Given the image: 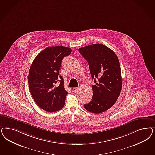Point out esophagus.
I'll return each instance as SVG.
<instances>
[{
	"instance_id": "1",
	"label": "esophagus",
	"mask_w": 155,
	"mask_h": 155,
	"mask_svg": "<svg viewBox=\"0 0 155 155\" xmlns=\"http://www.w3.org/2000/svg\"><path fill=\"white\" fill-rule=\"evenodd\" d=\"M78 90H79V88H77V87H75V88H72V92H76L78 91Z\"/></svg>"
}]
</instances>
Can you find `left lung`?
<instances>
[{"label":"left lung","instance_id":"1","mask_svg":"<svg viewBox=\"0 0 155 155\" xmlns=\"http://www.w3.org/2000/svg\"><path fill=\"white\" fill-rule=\"evenodd\" d=\"M89 65L95 85H92V100L84 105L94 114L104 112L116 103L122 87L120 63L115 52L101 44L87 45L79 48ZM97 80H96L95 79Z\"/></svg>","mask_w":155,"mask_h":155}]
</instances>
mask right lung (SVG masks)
<instances>
[{
  "mask_svg": "<svg viewBox=\"0 0 155 155\" xmlns=\"http://www.w3.org/2000/svg\"><path fill=\"white\" fill-rule=\"evenodd\" d=\"M69 47H49L36 56L30 67L28 85L36 103L48 112L61 110L65 104L68 94L63 78L59 76L61 61L71 54ZM60 78V84H55Z\"/></svg>",
  "mask_w": 155,
  "mask_h": 155,
  "instance_id": "add662e5",
  "label": "right lung"
}]
</instances>
